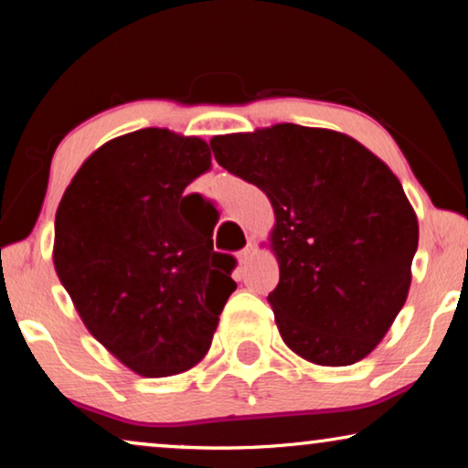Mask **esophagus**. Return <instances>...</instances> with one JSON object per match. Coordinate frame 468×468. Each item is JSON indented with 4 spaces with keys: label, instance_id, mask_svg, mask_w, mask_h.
I'll return each instance as SVG.
<instances>
[{
    "label": "esophagus",
    "instance_id": "esophagus-1",
    "mask_svg": "<svg viewBox=\"0 0 468 468\" xmlns=\"http://www.w3.org/2000/svg\"><path fill=\"white\" fill-rule=\"evenodd\" d=\"M253 253H255L253 245H247L245 249H242V251L239 253V261H240V266H242V264H247V261L253 258Z\"/></svg>",
    "mask_w": 468,
    "mask_h": 468
}]
</instances>
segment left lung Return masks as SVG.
Wrapping results in <instances>:
<instances>
[{"label": "left lung", "instance_id": "obj_1", "mask_svg": "<svg viewBox=\"0 0 468 468\" xmlns=\"http://www.w3.org/2000/svg\"><path fill=\"white\" fill-rule=\"evenodd\" d=\"M210 149L271 197L281 277L268 303L287 347L322 367L367 357L405 304L418 251L394 172L345 133L293 123L215 136Z\"/></svg>", "mask_w": 468, "mask_h": 468}]
</instances>
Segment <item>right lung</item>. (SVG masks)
Here are the masks:
<instances>
[{"label": "right lung", "mask_w": 468, "mask_h": 468, "mask_svg": "<svg viewBox=\"0 0 468 468\" xmlns=\"http://www.w3.org/2000/svg\"><path fill=\"white\" fill-rule=\"evenodd\" d=\"M208 168L204 140L138 130L95 151L57 208L59 281L87 330L143 377L200 362L236 290L234 255L213 251L215 221L183 207Z\"/></svg>", "instance_id": "right-lung-1"}]
</instances>
